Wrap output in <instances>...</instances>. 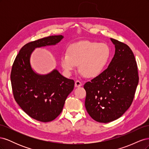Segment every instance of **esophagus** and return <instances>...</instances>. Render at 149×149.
Instances as JSON below:
<instances>
[{
    "label": "esophagus",
    "mask_w": 149,
    "mask_h": 149,
    "mask_svg": "<svg viewBox=\"0 0 149 149\" xmlns=\"http://www.w3.org/2000/svg\"><path fill=\"white\" fill-rule=\"evenodd\" d=\"M82 85H83L82 83L81 82V81H79L77 80V81H75L74 86H75L76 88H79V87H81V86Z\"/></svg>",
    "instance_id": "obj_1"
}]
</instances>
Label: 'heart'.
<instances>
[{
    "instance_id": "heart-1",
    "label": "heart",
    "mask_w": 149,
    "mask_h": 149,
    "mask_svg": "<svg viewBox=\"0 0 149 149\" xmlns=\"http://www.w3.org/2000/svg\"><path fill=\"white\" fill-rule=\"evenodd\" d=\"M111 56V48L107 45L82 41L71 45L68 53H63L60 62L66 74H71L79 65L80 71L85 76L93 78L105 70Z\"/></svg>"
}]
</instances>
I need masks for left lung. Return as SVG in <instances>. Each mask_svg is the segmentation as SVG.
<instances>
[{
  "instance_id": "8db88e82",
  "label": "left lung",
  "mask_w": 149,
  "mask_h": 149,
  "mask_svg": "<svg viewBox=\"0 0 149 149\" xmlns=\"http://www.w3.org/2000/svg\"><path fill=\"white\" fill-rule=\"evenodd\" d=\"M110 39L115 46L110 64L100 76L84 85L88 113L102 123L118 119L129 109L139 83L137 65L131 49Z\"/></svg>"
}]
</instances>
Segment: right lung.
I'll return each instance as SVG.
<instances>
[{
  "instance_id": "obj_1",
  "label": "right lung",
  "mask_w": 149,
  "mask_h": 149,
  "mask_svg": "<svg viewBox=\"0 0 149 149\" xmlns=\"http://www.w3.org/2000/svg\"><path fill=\"white\" fill-rule=\"evenodd\" d=\"M63 38V35L49 36L25 45L12 66L10 79L15 101L31 118L43 123L60 114L74 81L56 69L46 74L37 73L31 67L30 58L35 48L55 45Z\"/></svg>"
}]
</instances>
